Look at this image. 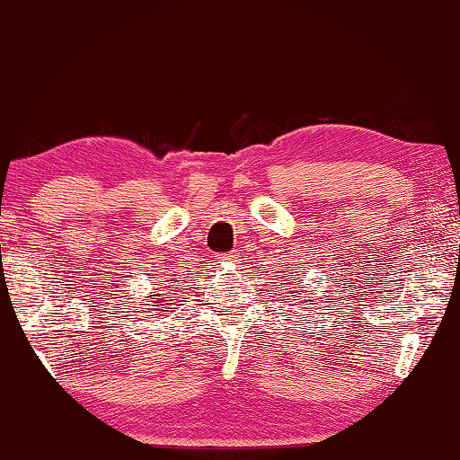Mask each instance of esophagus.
<instances>
[{
  "label": "esophagus",
  "mask_w": 460,
  "mask_h": 460,
  "mask_svg": "<svg viewBox=\"0 0 460 460\" xmlns=\"http://www.w3.org/2000/svg\"><path fill=\"white\" fill-rule=\"evenodd\" d=\"M219 260L221 261H235V253H223V255H219Z\"/></svg>",
  "instance_id": "34e87169"
}]
</instances>
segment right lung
<instances>
[{"label": "right lung", "mask_w": 460, "mask_h": 460, "mask_svg": "<svg viewBox=\"0 0 460 460\" xmlns=\"http://www.w3.org/2000/svg\"><path fill=\"white\" fill-rule=\"evenodd\" d=\"M170 282H172V279H170ZM168 296V298H172V296H170V294H166ZM155 300H160V298H155ZM162 302V300H160ZM160 306V305H158ZM164 313H170V310H164Z\"/></svg>", "instance_id": "add662e5"}]
</instances>
